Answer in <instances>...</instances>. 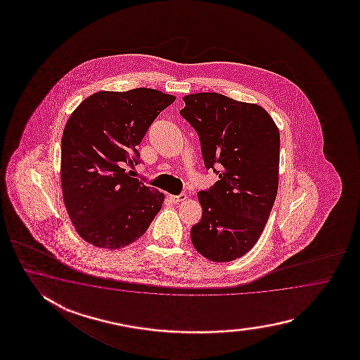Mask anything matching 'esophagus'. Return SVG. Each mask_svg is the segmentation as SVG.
<instances>
[{
  "mask_svg": "<svg viewBox=\"0 0 360 360\" xmlns=\"http://www.w3.org/2000/svg\"><path fill=\"white\" fill-rule=\"evenodd\" d=\"M169 199L174 202V203H179V202H183L186 199V194H179V195H169Z\"/></svg>",
  "mask_w": 360,
  "mask_h": 360,
  "instance_id": "esophagus-1",
  "label": "esophagus"
}]
</instances>
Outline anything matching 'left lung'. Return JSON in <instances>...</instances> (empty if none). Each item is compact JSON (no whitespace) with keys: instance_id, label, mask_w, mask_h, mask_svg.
Wrapping results in <instances>:
<instances>
[{"instance_id":"8db88e82","label":"left lung","mask_w":360,"mask_h":360,"mask_svg":"<svg viewBox=\"0 0 360 360\" xmlns=\"http://www.w3.org/2000/svg\"><path fill=\"white\" fill-rule=\"evenodd\" d=\"M183 100L180 115L199 135L206 169L219 175L198 193L202 219L191 228V243L208 260H237L259 240L276 200L279 130L257 104L216 92Z\"/></svg>"}]
</instances>
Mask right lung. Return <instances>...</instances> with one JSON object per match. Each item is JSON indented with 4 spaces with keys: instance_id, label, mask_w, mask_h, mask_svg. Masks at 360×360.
I'll use <instances>...</instances> for the list:
<instances>
[{
    "instance_id": "add662e5",
    "label": "right lung",
    "mask_w": 360,
    "mask_h": 360,
    "mask_svg": "<svg viewBox=\"0 0 360 360\" xmlns=\"http://www.w3.org/2000/svg\"><path fill=\"white\" fill-rule=\"evenodd\" d=\"M174 95L139 87L92 94L75 109L61 138V189L69 219L86 242L117 250L141 237L165 194L131 175L138 146Z\"/></svg>"
}]
</instances>
